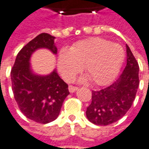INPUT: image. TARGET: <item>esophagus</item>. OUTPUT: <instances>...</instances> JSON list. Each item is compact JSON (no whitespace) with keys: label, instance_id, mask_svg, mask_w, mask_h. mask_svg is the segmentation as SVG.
I'll return each instance as SVG.
<instances>
[{"label":"esophagus","instance_id":"obj_1","mask_svg":"<svg viewBox=\"0 0 149 149\" xmlns=\"http://www.w3.org/2000/svg\"><path fill=\"white\" fill-rule=\"evenodd\" d=\"M68 89H69V91L70 93H73V92H74L75 91L78 90V86H72V85H70L69 87H68Z\"/></svg>","mask_w":149,"mask_h":149}]
</instances>
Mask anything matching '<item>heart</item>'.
<instances>
[{
  "mask_svg": "<svg viewBox=\"0 0 149 149\" xmlns=\"http://www.w3.org/2000/svg\"><path fill=\"white\" fill-rule=\"evenodd\" d=\"M124 56V49L119 44L91 38L74 43L70 50L62 49L58 58V68L65 79L71 81L85 66L92 83L105 85L116 75Z\"/></svg>",
  "mask_w": 149,
  "mask_h": 149,
  "instance_id": "obj_1",
  "label": "heart"
}]
</instances>
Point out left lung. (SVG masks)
I'll list each match as a JSON object with an SVG mask.
<instances>
[{
    "mask_svg": "<svg viewBox=\"0 0 149 149\" xmlns=\"http://www.w3.org/2000/svg\"><path fill=\"white\" fill-rule=\"evenodd\" d=\"M127 48V64L119 78L110 86L92 91L91 103L86 117L96 125H109L121 119L132 107L139 86V65L130 48Z\"/></svg>",
    "mask_w": 149,
    "mask_h": 149,
    "instance_id": "1",
    "label": "left lung"
}]
</instances>
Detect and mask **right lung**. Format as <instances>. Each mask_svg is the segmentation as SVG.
I'll use <instances>...</instances> for the list:
<instances>
[{
    "label": "right lung",
    "mask_w": 149,
    "mask_h": 149,
    "mask_svg": "<svg viewBox=\"0 0 149 149\" xmlns=\"http://www.w3.org/2000/svg\"><path fill=\"white\" fill-rule=\"evenodd\" d=\"M54 37L42 33L31 40L17 55L11 70L12 90L16 102L24 116L39 123H48L57 119L66 97L68 85L54 70L46 76L33 74L29 58L39 48L57 54Z\"/></svg>",
    "instance_id": "obj_1"
}]
</instances>
